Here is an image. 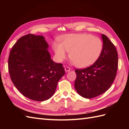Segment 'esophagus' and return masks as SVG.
Returning a JSON list of instances; mask_svg holds the SVG:
<instances>
[{"label": "esophagus", "mask_w": 129, "mask_h": 129, "mask_svg": "<svg viewBox=\"0 0 129 129\" xmlns=\"http://www.w3.org/2000/svg\"><path fill=\"white\" fill-rule=\"evenodd\" d=\"M64 70H65V71L66 72H69L70 71H71V69L69 67H66L65 68H64Z\"/></svg>", "instance_id": "34e87169"}]
</instances>
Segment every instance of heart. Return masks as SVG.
Listing matches in <instances>:
<instances>
[{
  "instance_id": "obj_1",
  "label": "heart",
  "mask_w": 129,
  "mask_h": 129,
  "mask_svg": "<svg viewBox=\"0 0 129 129\" xmlns=\"http://www.w3.org/2000/svg\"><path fill=\"white\" fill-rule=\"evenodd\" d=\"M53 48L56 60L62 62L70 52L72 62L80 68L92 64L99 58L103 49L101 39L89 34H68L61 38L60 44L54 42Z\"/></svg>"
}]
</instances>
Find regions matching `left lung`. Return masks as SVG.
Segmentation results:
<instances>
[{
	"mask_svg": "<svg viewBox=\"0 0 129 129\" xmlns=\"http://www.w3.org/2000/svg\"><path fill=\"white\" fill-rule=\"evenodd\" d=\"M101 36L103 49L99 58L89 67L75 71L77 76L74 87L77 93L84 98H93L108 90L117 74V52L106 36L102 34Z\"/></svg>",
	"mask_w": 129,
	"mask_h": 129,
	"instance_id": "left-lung-1",
	"label": "left lung"
}]
</instances>
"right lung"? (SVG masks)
<instances>
[{
  "label": "right lung",
  "instance_id": "1",
  "mask_svg": "<svg viewBox=\"0 0 129 129\" xmlns=\"http://www.w3.org/2000/svg\"><path fill=\"white\" fill-rule=\"evenodd\" d=\"M48 48L44 37L28 34L18 39L10 53L11 79L21 93L33 101L50 99L65 74L62 64L51 59Z\"/></svg>",
  "mask_w": 129,
  "mask_h": 129
}]
</instances>
